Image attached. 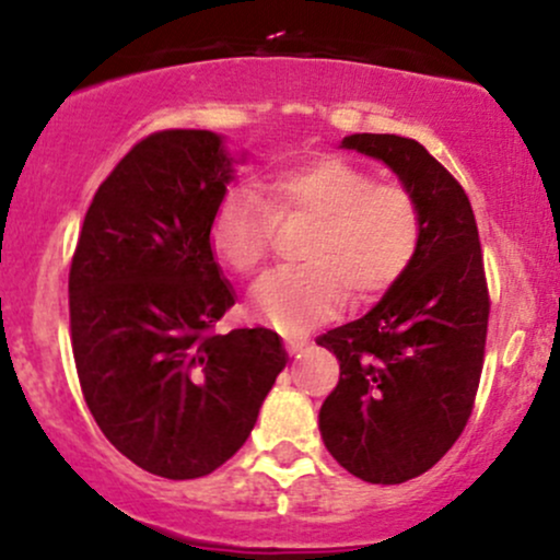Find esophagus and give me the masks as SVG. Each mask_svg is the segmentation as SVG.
<instances>
[{
    "label": "esophagus",
    "instance_id": "esophagus-1",
    "mask_svg": "<svg viewBox=\"0 0 560 560\" xmlns=\"http://www.w3.org/2000/svg\"><path fill=\"white\" fill-rule=\"evenodd\" d=\"M284 346H287V351H290L292 357H300L305 351V340L303 338H284Z\"/></svg>",
    "mask_w": 560,
    "mask_h": 560
}]
</instances>
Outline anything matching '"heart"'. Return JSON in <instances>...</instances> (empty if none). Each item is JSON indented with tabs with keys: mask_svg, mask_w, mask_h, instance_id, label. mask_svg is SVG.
Returning <instances> with one entry per match:
<instances>
[{
	"mask_svg": "<svg viewBox=\"0 0 560 560\" xmlns=\"http://www.w3.org/2000/svg\"><path fill=\"white\" fill-rule=\"evenodd\" d=\"M265 196L279 217L316 220L303 246L308 265L268 273L252 290V316L281 332H298L397 284L416 260L423 217L413 192L375 185L364 168L335 155L281 168L265 182ZM273 211L260 196L235 187L217 203L209 225L214 257L233 273H255L273 235Z\"/></svg>",
	"mask_w": 560,
	"mask_h": 560,
	"instance_id": "b5f03b06",
	"label": "heart"
}]
</instances>
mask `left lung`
<instances>
[{
  "label": "left lung",
  "mask_w": 560,
  "mask_h": 560,
  "mask_svg": "<svg viewBox=\"0 0 560 560\" xmlns=\"http://www.w3.org/2000/svg\"><path fill=\"white\" fill-rule=\"evenodd\" d=\"M343 150L386 163L421 206L408 273L362 316L316 343L340 362L319 410L335 462L394 486L432 469L472 413L488 329V290L467 192L416 139L351 133Z\"/></svg>",
  "instance_id": "left-lung-1"
}]
</instances>
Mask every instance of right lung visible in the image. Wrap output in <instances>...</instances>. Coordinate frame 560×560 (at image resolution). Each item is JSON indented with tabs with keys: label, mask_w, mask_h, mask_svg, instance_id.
I'll return each mask as SVG.
<instances>
[{
	"label": "right lung",
	"mask_w": 560,
	"mask_h": 560,
	"mask_svg": "<svg viewBox=\"0 0 560 560\" xmlns=\"http://www.w3.org/2000/svg\"><path fill=\"white\" fill-rule=\"evenodd\" d=\"M241 161L211 131L141 139L93 196L69 270L88 408L122 456L168 480L222 467L287 368L273 329L211 332L235 292L209 225Z\"/></svg>",
	"instance_id": "add662e5"
}]
</instances>
